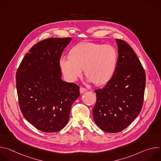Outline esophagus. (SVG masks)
<instances>
[{"label":"esophagus","mask_w":161,"mask_h":161,"mask_svg":"<svg viewBox=\"0 0 161 161\" xmlns=\"http://www.w3.org/2000/svg\"><path fill=\"white\" fill-rule=\"evenodd\" d=\"M86 88H83V87H80V94H83V93H84L85 92H86Z\"/></svg>","instance_id":"obj_1"}]
</instances>
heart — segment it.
Wrapping results in <instances>:
<instances>
[{
    "label": "heart",
    "mask_w": 161,
    "mask_h": 161,
    "mask_svg": "<svg viewBox=\"0 0 161 161\" xmlns=\"http://www.w3.org/2000/svg\"><path fill=\"white\" fill-rule=\"evenodd\" d=\"M117 60V50L112 46L83 42L71 49L69 57H62L59 64L68 81H76L85 69V75L94 84L102 85L112 78Z\"/></svg>",
    "instance_id": "obj_1"
}]
</instances>
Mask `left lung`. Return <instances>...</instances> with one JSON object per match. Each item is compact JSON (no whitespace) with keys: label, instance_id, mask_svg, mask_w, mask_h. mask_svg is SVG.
I'll use <instances>...</instances> for the list:
<instances>
[{"label":"left lung","instance_id":"8db88e82","mask_svg":"<svg viewBox=\"0 0 161 161\" xmlns=\"http://www.w3.org/2000/svg\"><path fill=\"white\" fill-rule=\"evenodd\" d=\"M118 60L112 78L103 88L94 90L96 104L94 120L103 131L119 132L140 114L143 103L146 75L133 49L124 41L116 39Z\"/></svg>","mask_w":161,"mask_h":161}]
</instances>
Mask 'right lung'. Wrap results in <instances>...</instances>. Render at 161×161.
Instances as JSON below:
<instances>
[{"label":"right lung","instance_id":"1","mask_svg":"<svg viewBox=\"0 0 161 161\" xmlns=\"http://www.w3.org/2000/svg\"><path fill=\"white\" fill-rule=\"evenodd\" d=\"M71 37L38 42L23 58L16 75L20 110L25 119L44 132L62 129L69 119L80 87L62 80L59 61Z\"/></svg>","mask_w":161,"mask_h":161}]
</instances>
